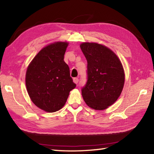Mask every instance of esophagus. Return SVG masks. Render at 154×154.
I'll use <instances>...</instances> for the list:
<instances>
[{
  "label": "esophagus",
  "instance_id": "esophagus-1",
  "mask_svg": "<svg viewBox=\"0 0 154 154\" xmlns=\"http://www.w3.org/2000/svg\"><path fill=\"white\" fill-rule=\"evenodd\" d=\"M73 82H74L75 84H77L78 82H79V79H78V78H77V77L73 78Z\"/></svg>",
  "mask_w": 154,
  "mask_h": 154
}]
</instances>
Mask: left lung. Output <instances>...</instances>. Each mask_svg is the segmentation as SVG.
<instances>
[{
    "mask_svg": "<svg viewBox=\"0 0 154 154\" xmlns=\"http://www.w3.org/2000/svg\"><path fill=\"white\" fill-rule=\"evenodd\" d=\"M80 48L87 61V81L81 93L91 109L104 110L116 102L124 85V71L117 55L97 43L85 42Z\"/></svg>",
    "mask_w": 154,
    "mask_h": 154,
    "instance_id": "8db88e82",
    "label": "left lung"
}]
</instances>
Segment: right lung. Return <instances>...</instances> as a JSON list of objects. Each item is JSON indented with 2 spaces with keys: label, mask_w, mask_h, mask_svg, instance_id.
<instances>
[{
  "label": "right lung",
  "mask_w": 154,
  "mask_h": 154,
  "mask_svg": "<svg viewBox=\"0 0 154 154\" xmlns=\"http://www.w3.org/2000/svg\"><path fill=\"white\" fill-rule=\"evenodd\" d=\"M68 44L57 42L44 48L29 64L26 73V85L32 101L48 112L60 110L76 87L63 60Z\"/></svg>",
  "instance_id": "1"
}]
</instances>
